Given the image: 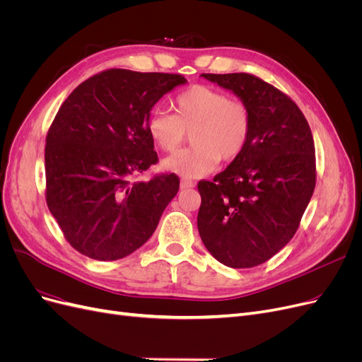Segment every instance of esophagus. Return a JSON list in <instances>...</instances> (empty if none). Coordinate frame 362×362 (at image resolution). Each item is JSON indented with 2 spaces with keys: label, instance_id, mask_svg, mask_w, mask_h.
<instances>
[{
  "label": "esophagus",
  "instance_id": "1",
  "mask_svg": "<svg viewBox=\"0 0 362 362\" xmlns=\"http://www.w3.org/2000/svg\"><path fill=\"white\" fill-rule=\"evenodd\" d=\"M194 187V182L192 180H187V178H182L181 180V189L185 190V189H193Z\"/></svg>",
  "mask_w": 362,
  "mask_h": 362
}]
</instances>
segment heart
Wrapping results in <instances>:
<instances>
[{
	"mask_svg": "<svg viewBox=\"0 0 362 362\" xmlns=\"http://www.w3.org/2000/svg\"><path fill=\"white\" fill-rule=\"evenodd\" d=\"M148 133L156 145L173 152L192 131L189 149L163 161V169L184 178H201L213 172L221 157L234 160L245 151L252 117L249 107L210 86H192L175 98V115L154 110L148 116Z\"/></svg>",
	"mask_w": 362,
	"mask_h": 362,
	"instance_id": "b5f03b06",
	"label": "heart"
}]
</instances>
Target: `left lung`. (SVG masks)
I'll return each instance as SVG.
<instances>
[{
	"label": "left lung",
	"mask_w": 362,
	"mask_h": 362,
	"mask_svg": "<svg viewBox=\"0 0 362 362\" xmlns=\"http://www.w3.org/2000/svg\"><path fill=\"white\" fill-rule=\"evenodd\" d=\"M249 107L247 145L229 166L201 181L199 235L222 264H262L298 231L315 187L314 140L290 98L250 74H202Z\"/></svg>",
	"instance_id": "obj_1"
}]
</instances>
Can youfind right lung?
<instances>
[{
    "label": "right lung",
    "instance_id": "obj_1",
    "mask_svg": "<svg viewBox=\"0 0 362 362\" xmlns=\"http://www.w3.org/2000/svg\"><path fill=\"white\" fill-rule=\"evenodd\" d=\"M185 83L177 74L108 69L59 108L45 146L47 204L80 254L120 259L154 234L180 178H129L158 161L146 127L152 107Z\"/></svg>",
    "mask_w": 362,
    "mask_h": 362
}]
</instances>
